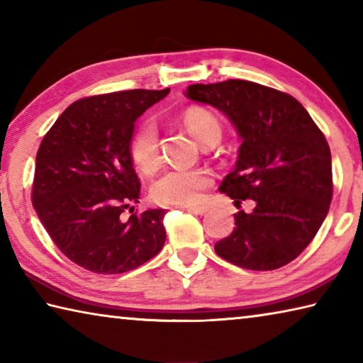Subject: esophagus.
<instances>
[{"mask_svg":"<svg viewBox=\"0 0 363 363\" xmlns=\"http://www.w3.org/2000/svg\"><path fill=\"white\" fill-rule=\"evenodd\" d=\"M189 211L194 213V214H200V216H203L208 211H210V208L208 206H189Z\"/></svg>","mask_w":363,"mask_h":363,"instance_id":"esophagus-1","label":"esophagus"}]
</instances>
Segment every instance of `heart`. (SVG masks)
<instances>
[{
  "label": "heart",
  "instance_id": "obj_1",
  "mask_svg": "<svg viewBox=\"0 0 363 363\" xmlns=\"http://www.w3.org/2000/svg\"><path fill=\"white\" fill-rule=\"evenodd\" d=\"M189 133L206 147L220 140V123L205 108H189L182 116ZM130 153L136 167L150 174L160 167V139L157 125L145 120L134 131ZM211 173L205 168H171L158 177L152 186V199L162 205H192L200 201L203 190L211 186Z\"/></svg>",
  "mask_w": 363,
  "mask_h": 363
}]
</instances>
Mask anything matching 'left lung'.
Returning a JSON list of instances; mask_svg holds the SVG:
<instances>
[{
  "label": "left lung",
  "mask_w": 363,
  "mask_h": 363,
  "mask_svg": "<svg viewBox=\"0 0 363 363\" xmlns=\"http://www.w3.org/2000/svg\"><path fill=\"white\" fill-rule=\"evenodd\" d=\"M186 96L220 110L242 145L235 169L219 190L251 213L214 245L223 259L250 270H274L303 253L330 210L333 195L327 139L293 96L245 79L190 84Z\"/></svg>",
  "instance_id": "1"
}]
</instances>
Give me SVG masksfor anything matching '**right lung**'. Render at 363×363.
I'll use <instances>...</instances> for the list:
<instances>
[{
  "mask_svg": "<svg viewBox=\"0 0 363 363\" xmlns=\"http://www.w3.org/2000/svg\"><path fill=\"white\" fill-rule=\"evenodd\" d=\"M162 91L130 89L84 97L67 107L36 153L32 201L56 247L94 274H123L163 248L164 210L125 219L140 182L130 144L134 123Z\"/></svg>",
  "mask_w": 363,
  "mask_h": 363,
  "instance_id": "right-lung-1",
  "label": "right lung"
}]
</instances>
